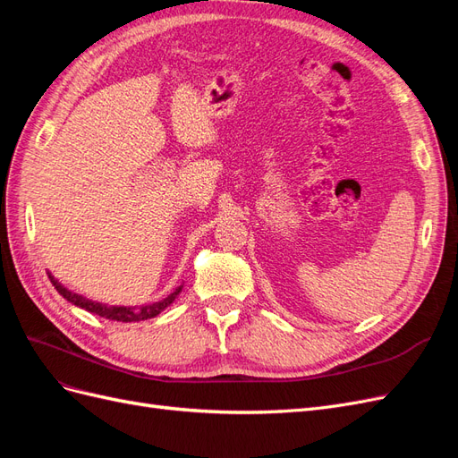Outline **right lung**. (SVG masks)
Segmentation results:
<instances>
[{
    "instance_id": "add662e5",
    "label": "right lung",
    "mask_w": 458,
    "mask_h": 458,
    "mask_svg": "<svg viewBox=\"0 0 458 458\" xmlns=\"http://www.w3.org/2000/svg\"><path fill=\"white\" fill-rule=\"evenodd\" d=\"M53 286L57 288V293L68 300L71 303H74V306L86 310L89 313H95L99 317H105V318H110V321H120V323H133V321H145V318H152L157 317L158 313H162L165 308L170 306V303H174V300L177 298V294L182 293V286H177L174 293L170 296H165L164 300L160 301H155V303H148V306H141V308H126V306H106V303H99V301H93V300H88L84 296H80L76 293H72V290L64 288L59 281H55L53 276H49Z\"/></svg>"
}]
</instances>
